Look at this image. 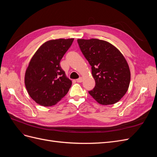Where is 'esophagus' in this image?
Listing matches in <instances>:
<instances>
[{
    "label": "esophagus",
    "mask_w": 157,
    "mask_h": 157,
    "mask_svg": "<svg viewBox=\"0 0 157 157\" xmlns=\"http://www.w3.org/2000/svg\"><path fill=\"white\" fill-rule=\"evenodd\" d=\"M77 82H82V78L79 77L78 79H77Z\"/></svg>",
    "instance_id": "obj_1"
}]
</instances>
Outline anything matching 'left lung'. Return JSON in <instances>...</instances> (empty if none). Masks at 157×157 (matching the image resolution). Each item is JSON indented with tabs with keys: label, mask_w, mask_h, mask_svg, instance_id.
Instances as JSON below:
<instances>
[{
	"label": "left lung",
	"mask_w": 157,
	"mask_h": 157,
	"mask_svg": "<svg viewBox=\"0 0 157 157\" xmlns=\"http://www.w3.org/2000/svg\"><path fill=\"white\" fill-rule=\"evenodd\" d=\"M82 53L92 66L96 86L88 93L101 105H112L124 96L130 82L126 59L109 42L92 39H78Z\"/></svg>",
	"instance_id": "obj_1"
}]
</instances>
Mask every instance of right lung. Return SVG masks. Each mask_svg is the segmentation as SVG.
I'll use <instances>...</instances> for the list:
<instances>
[{
  "instance_id": "add662e5",
  "label": "right lung",
  "mask_w": 157,
  "mask_h": 157,
  "mask_svg": "<svg viewBox=\"0 0 157 157\" xmlns=\"http://www.w3.org/2000/svg\"><path fill=\"white\" fill-rule=\"evenodd\" d=\"M73 40H48L33 56L25 71V84L36 103L44 107L54 105L69 92L72 82L66 77L59 63Z\"/></svg>"
}]
</instances>
